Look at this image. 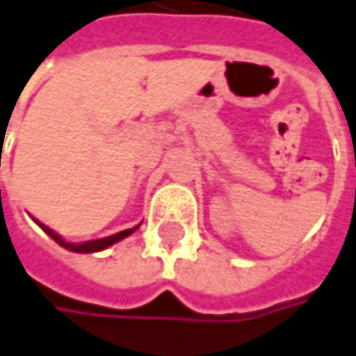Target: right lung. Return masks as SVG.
I'll return each mask as SVG.
<instances>
[{"label":"right lung","mask_w":356,"mask_h":356,"mask_svg":"<svg viewBox=\"0 0 356 356\" xmlns=\"http://www.w3.org/2000/svg\"><path fill=\"white\" fill-rule=\"evenodd\" d=\"M0 195H1V188H0ZM35 222L38 224V226H40V228L44 229L50 238L56 241L58 245L70 249V251H76V253H95V251H103V249L111 248L113 243H117V241H120V239H124L127 236H130V234H134V232L140 228V224H142V222H140V224H138V226H134V228L122 229V232L113 234V236H107V238L91 239V241H83V243H70V241H66V239H62V236H58L54 229H50L48 226H44L42 222H38V220H35Z\"/></svg>","instance_id":"1"}]
</instances>
